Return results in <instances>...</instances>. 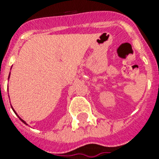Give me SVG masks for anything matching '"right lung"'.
I'll list each match as a JSON object with an SVG mask.
<instances>
[{
  "label": "right lung",
  "instance_id": "add662e5",
  "mask_svg": "<svg viewBox=\"0 0 159 159\" xmlns=\"http://www.w3.org/2000/svg\"><path fill=\"white\" fill-rule=\"evenodd\" d=\"M9 76H10V75H9ZM12 110H13V109H12ZM13 111H14V112H15V111H14V110H13ZM15 113H16V112H15ZM19 119L21 120V121H22L23 123H25L26 125H27V123H25V121H24V120H23V119H21V118H20V117H19Z\"/></svg>",
  "mask_w": 159,
  "mask_h": 159
}]
</instances>
